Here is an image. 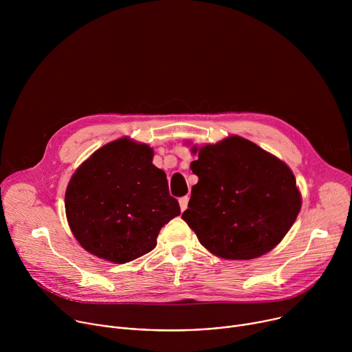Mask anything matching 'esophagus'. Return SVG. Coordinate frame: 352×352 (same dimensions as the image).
<instances>
[{
    "label": "esophagus",
    "instance_id": "obj_1",
    "mask_svg": "<svg viewBox=\"0 0 352 352\" xmlns=\"http://www.w3.org/2000/svg\"><path fill=\"white\" fill-rule=\"evenodd\" d=\"M188 202H189V197H188V196H184V197H181V199H179V208H181V212L186 210V208H188Z\"/></svg>",
    "mask_w": 352,
    "mask_h": 352
}]
</instances>
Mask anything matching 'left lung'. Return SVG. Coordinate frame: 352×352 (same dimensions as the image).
Returning a JSON list of instances; mask_svg holds the SVG:
<instances>
[{"instance_id":"8db88e82","label":"left lung","mask_w":352,"mask_h":352,"mask_svg":"<svg viewBox=\"0 0 352 352\" xmlns=\"http://www.w3.org/2000/svg\"><path fill=\"white\" fill-rule=\"evenodd\" d=\"M197 160L182 219L219 258L249 261L278 245L300 210L289 167L266 150L232 135L216 144L192 146Z\"/></svg>"}]
</instances>
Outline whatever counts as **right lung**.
I'll return each mask as SVG.
<instances>
[{
    "mask_svg": "<svg viewBox=\"0 0 352 352\" xmlns=\"http://www.w3.org/2000/svg\"><path fill=\"white\" fill-rule=\"evenodd\" d=\"M153 148L129 138L100 147L72 175L65 192L69 228L83 249L126 263L157 245L164 224L179 216Z\"/></svg>",
    "mask_w": 352,
    "mask_h": 352,
    "instance_id": "right-lung-1",
    "label": "right lung"
}]
</instances>
